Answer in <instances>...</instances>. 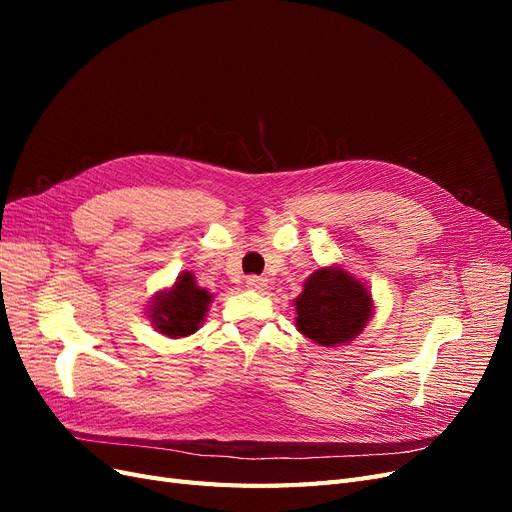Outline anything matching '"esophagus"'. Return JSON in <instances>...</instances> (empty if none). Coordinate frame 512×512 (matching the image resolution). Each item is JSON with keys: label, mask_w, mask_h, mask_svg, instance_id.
<instances>
[{"label": "esophagus", "mask_w": 512, "mask_h": 512, "mask_svg": "<svg viewBox=\"0 0 512 512\" xmlns=\"http://www.w3.org/2000/svg\"><path fill=\"white\" fill-rule=\"evenodd\" d=\"M245 284H247V288H252V290H265L267 288V280H265V277H260V275H250L245 280Z\"/></svg>", "instance_id": "34e87169"}]
</instances>
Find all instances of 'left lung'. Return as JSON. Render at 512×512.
<instances>
[{
	"label": "left lung",
	"instance_id": "1",
	"mask_svg": "<svg viewBox=\"0 0 512 512\" xmlns=\"http://www.w3.org/2000/svg\"><path fill=\"white\" fill-rule=\"evenodd\" d=\"M297 329L320 346L348 344L359 335L374 312L363 282L339 267H322L305 280L294 299Z\"/></svg>",
	"mask_w": 512,
	"mask_h": 512
}]
</instances>
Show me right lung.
Instances as JSON below:
<instances>
[{"mask_svg": "<svg viewBox=\"0 0 512 512\" xmlns=\"http://www.w3.org/2000/svg\"><path fill=\"white\" fill-rule=\"evenodd\" d=\"M209 303L211 294L196 284L194 273L183 271L173 288L156 294L149 318L166 337H185L198 331Z\"/></svg>", "mask_w": 512, "mask_h": 512, "instance_id": "obj_1", "label": "right lung"}]
</instances>
